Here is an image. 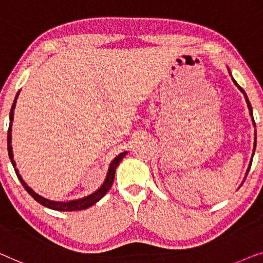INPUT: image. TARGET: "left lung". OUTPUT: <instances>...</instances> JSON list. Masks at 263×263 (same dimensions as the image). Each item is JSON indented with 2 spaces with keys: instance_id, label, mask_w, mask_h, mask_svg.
Segmentation results:
<instances>
[{
  "instance_id": "obj_1",
  "label": "left lung",
  "mask_w": 263,
  "mask_h": 263,
  "mask_svg": "<svg viewBox=\"0 0 263 263\" xmlns=\"http://www.w3.org/2000/svg\"><path fill=\"white\" fill-rule=\"evenodd\" d=\"M232 81H234V83L236 84V86H237V88H238V89L239 90H241L242 91V93L244 94V98H246V101H247V105H248V108H249V113H250V116L251 117H253V109H251V105H250V102H249V100H248V96H247V94L246 93H244V90L242 89V88L241 87H239L238 86V84L237 83H236V81L234 80V79H232ZM253 123H254V125H255V121H254V118H253ZM255 146H256V135H255ZM255 146H254V151H255ZM251 161H253V158H251ZM250 167H251V162H250V165H249V169H250ZM249 169H248V172H247V175H248V173H249Z\"/></svg>"
}]
</instances>
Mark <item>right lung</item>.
<instances>
[{
  "label": "right lung",
  "mask_w": 263,
  "mask_h": 263,
  "mask_svg": "<svg viewBox=\"0 0 263 263\" xmlns=\"http://www.w3.org/2000/svg\"><path fill=\"white\" fill-rule=\"evenodd\" d=\"M17 95L19 93L16 94L15 96V100H14L13 102V106H12V109H10V114H9V127H8V137H7V145H8V155H9V158H10V162H12L14 170H15L16 173V176L17 179L20 180V182L22 186L26 191L28 192L29 195L39 202V204H42L43 206L45 207H49V209H52V210H56V211H80V210H86L88 207L93 206L94 204H96L100 199L105 197V194L107 192L109 191V188L112 187L113 184V181H114V175H116V169L118 167V164H119V162L123 160L125 157V155L127 153H121L120 155H118V156L114 158L112 161V163L109 165V169H108V173H107V176H106V180L105 182L101 187L99 188L98 191L95 192V193L88 195V197L83 198V199H77V200H72V201H68V202H59V201H52V200H49V199H45L43 197H40L39 194H36L34 191L31 190V187L27 186V183L25 182L24 180H22L21 175L19 174V170L16 169V163L15 161H14L13 158V151H12V123H13V118H14V108H15V102H16V99H17Z\"/></svg>",
  "instance_id": "right-lung-1"
}]
</instances>
